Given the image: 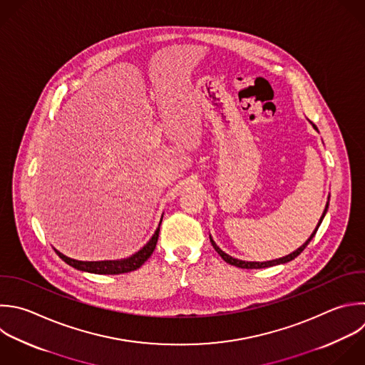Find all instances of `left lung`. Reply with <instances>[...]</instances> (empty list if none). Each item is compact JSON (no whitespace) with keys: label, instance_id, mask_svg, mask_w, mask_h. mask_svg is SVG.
<instances>
[{"label":"left lung","instance_id":"obj_1","mask_svg":"<svg viewBox=\"0 0 365 365\" xmlns=\"http://www.w3.org/2000/svg\"><path fill=\"white\" fill-rule=\"evenodd\" d=\"M311 123V121H309ZM312 124V123H311ZM312 127H314V130H317L318 131V128L315 127V124H312ZM328 204H329V195H328V201H327V204H325V208H324V212H322V215H321V218H319V221H318V224H317V227H315V230L312 231V234L309 235V238L301 245V247H298L295 251H292V252H289L288 255H285V257H281V258H277V259H269V261H242V259H238V258H234V257H231V255H228L227 252H224L217 244H215V241L212 240V237L210 235V241H211V244H212V247H214V250L221 255V258L225 261V262H228V264H231V265H235V267H238V268H247V269H252V268H265V267H272V265H278V264H285V262H288V261H291V259H294L295 257H298L302 251H304V248L309 244V241L312 240V237L315 235V232H317V230H318V227L321 225V222H322V220H324V217H325V214H327V210H328Z\"/></svg>","mask_w":365,"mask_h":365}]
</instances>
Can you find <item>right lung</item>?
<instances>
[{"mask_svg": "<svg viewBox=\"0 0 365 365\" xmlns=\"http://www.w3.org/2000/svg\"><path fill=\"white\" fill-rule=\"evenodd\" d=\"M163 221V218H161ZM161 221L158 224V228L155 230V232L153 234V237L150 238V241L141 248L138 250L135 254L127 257V258H121V259H104V261H78L74 258H70L67 255H64L63 252H60L58 250H56V252L58 254V257L67 262L68 265H71L76 269L84 271V272H91V274H103V275H115V274H124V272H131L135 271L137 268H140L148 258L150 255L154 252L157 241H158V234H160V225Z\"/></svg>", "mask_w": 365, "mask_h": 365, "instance_id": "add662e5", "label": "right lung"}]
</instances>
